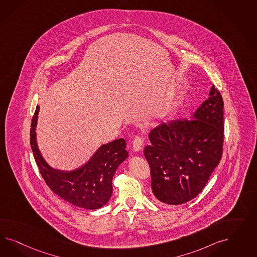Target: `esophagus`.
Wrapping results in <instances>:
<instances>
[{
  "label": "esophagus",
  "instance_id": "34e87169",
  "mask_svg": "<svg viewBox=\"0 0 257 257\" xmlns=\"http://www.w3.org/2000/svg\"><path fill=\"white\" fill-rule=\"evenodd\" d=\"M133 149L135 152H140L143 147V140L140 137H137L133 140Z\"/></svg>",
  "mask_w": 257,
  "mask_h": 257
}]
</instances>
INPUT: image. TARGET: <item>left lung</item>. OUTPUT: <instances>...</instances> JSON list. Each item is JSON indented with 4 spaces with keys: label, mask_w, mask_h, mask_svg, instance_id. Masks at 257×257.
I'll list each match as a JSON object with an SVG mask.
<instances>
[{
    "label": "left lung",
    "mask_w": 257,
    "mask_h": 257,
    "mask_svg": "<svg viewBox=\"0 0 257 257\" xmlns=\"http://www.w3.org/2000/svg\"><path fill=\"white\" fill-rule=\"evenodd\" d=\"M223 134V100L215 86L190 118L163 122L150 132L144 156L159 202L178 205L199 195L221 159Z\"/></svg>",
    "instance_id": "obj_1"
}]
</instances>
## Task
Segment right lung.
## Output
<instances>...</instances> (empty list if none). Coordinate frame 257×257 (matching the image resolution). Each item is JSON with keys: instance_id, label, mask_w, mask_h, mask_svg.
I'll list each match as a JSON object with an SVG mask.
<instances>
[{"instance_id": "add662e5", "label": "right lung", "mask_w": 257, "mask_h": 257, "mask_svg": "<svg viewBox=\"0 0 257 257\" xmlns=\"http://www.w3.org/2000/svg\"><path fill=\"white\" fill-rule=\"evenodd\" d=\"M39 113L38 105L32 119L30 144L39 172L47 186L65 201L80 208L90 210L101 208L111 198L115 172L128 157L124 139L101 145L86 163L75 170H57L47 163L38 146L36 127Z\"/></svg>"}]
</instances>
